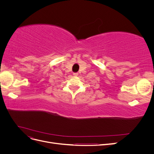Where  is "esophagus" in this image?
I'll use <instances>...</instances> for the list:
<instances>
[{"mask_svg": "<svg viewBox=\"0 0 154 154\" xmlns=\"http://www.w3.org/2000/svg\"><path fill=\"white\" fill-rule=\"evenodd\" d=\"M78 75V72H74L73 73V76H77Z\"/></svg>", "mask_w": 154, "mask_h": 154, "instance_id": "esophagus-1", "label": "esophagus"}]
</instances>
